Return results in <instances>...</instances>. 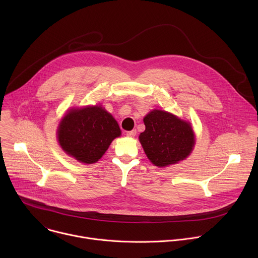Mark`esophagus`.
<instances>
[{
    "label": "esophagus",
    "mask_w": 258,
    "mask_h": 258,
    "mask_svg": "<svg viewBox=\"0 0 258 258\" xmlns=\"http://www.w3.org/2000/svg\"><path fill=\"white\" fill-rule=\"evenodd\" d=\"M136 134H137V131H136V130H133V131L127 132V133H126V136H127V137L133 138V137H135V136H136Z\"/></svg>",
    "instance_id": "1"
}]
</instances>
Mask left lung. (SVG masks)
I'll use <instances>...</instances> for the list:
<instances>
[{"label":"left lung","mask_w":258,"mask_h":258,"mask_svg":"<svg viewBox=\"0 0 258 258\" xmlns=\"http://www.w3.org/2000/svg\"><path fill=\"white\" fill-rule=\"evenodd\" d=\"M139 139L149 160L162 167L183 160L193 150L195 136L189 122L168 112L153 110L144 118Z\"/></svg>","instance_id":"obj_1"}]
</instances>
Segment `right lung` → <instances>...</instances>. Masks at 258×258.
<instances>
[{
	"label": "right lung",
	"instance_id": "add662e5",
	"mask_svg": "<svg viewBox=\"0 0 258 258\" xmlns=\"http://www.w3.org/2000/svg\"><path fill=\"white\" fill-rule=\"evenodd\" d=\"M120 134L113 116L102 107L94 106L67 112L59 124L58 141L68 155L91 164L104 155Z\"/></svg>",
	"mask_w": 258,
	"mask_h": 258
}]
</instances>
